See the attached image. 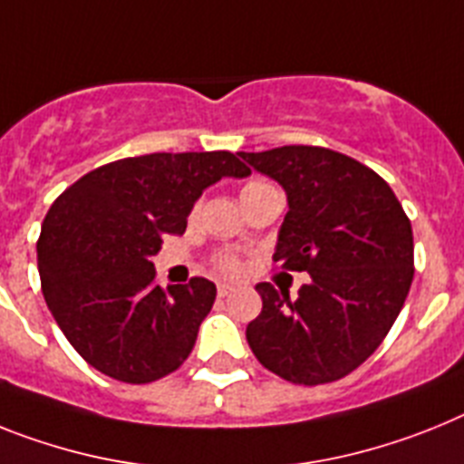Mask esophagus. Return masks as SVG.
I'll return each mask as SVG.
<instances>
[{"mask_svg":"<svg viewBox=\"0 0 464 464\" xmlns=\"http://www.w3.org/2000/svg\"><path fill=\"white\" fill-rule=\"evenodd\" d=\"M229 293H232V286H229V284H218V295H220V298H225Z\"/></svg>","mask_w":464,"mask_h":464,"instance_id":"obj_1","label":"esophagus"}]
</instances>
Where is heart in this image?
Returning <instances> with one entry per match:
<instances>
[{
	"label": "heart",
	"mask_w": 464,
	"mask_h": 464,
	"mask_svg": "<svg viewBox=\"0 0 464 464\" xmlns=\"http://www.w3.org/2000/svg\"><path fill=\"white\" fill-rule=\"evenodd\" d=\"M272 189L276 188L272 183H267V180H248V183L241 188V199H244V204H246V201L256 199V197H260V194L265 192H272ZM197 211H199V204L194 206V213ZM216 267L223 272V275H239L241 260L237 258L235 253H218Z\"/></svg>",
	"instance_id": "heart-1"
}]
</instances>
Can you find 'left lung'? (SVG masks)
I'll list each match as a JSON object with an SVG mask.
<instances>
[{"label":"left lung","instance_id":"1","mask_svg":"<svg viewBox=\"0 0 464 464\" xmlns=\"http://www.w3.org/2000/svg\"><path fill=\"white\" fill-rule=\"evenodd\" d=\"M286 189L275 263L307 272L298 298L258 284L253 354L293 385L350 375L397 322L413 281V229L390 185L362 161L316 145L239 152Z\"/></svg>","mask_w":464,"mask_h":464}]
</instances>
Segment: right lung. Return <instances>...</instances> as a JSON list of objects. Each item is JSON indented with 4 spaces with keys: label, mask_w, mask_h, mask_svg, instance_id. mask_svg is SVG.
Here are the masks:
<instances>
[{
    "label": "right lung",
    "mask_w": 464,
    "mask_h": 464,
    "mask_svg": "<svg viewBox=\"0 0 464 464\" xmlns=\"http://www.w3.org/2000/svg\"><path fill=\"white\" fill-rule=\"evenodd\" d=\"M248 173L225 150L142 154L98 166L51 204L37 239L42 293L86 363L129 385L183 366L216 284L161 288L152 256L166 235H183L208 185Z\"/></svg>",
    "instance_id": "right-lung-1"
}]
</instances>
